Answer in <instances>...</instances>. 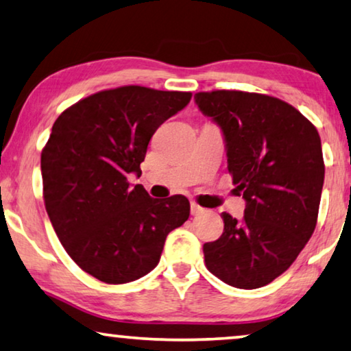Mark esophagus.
Listing matches in <instances>:
<instances>
[{
	"label": "esophagus",
	"mask_w": 351,
	"mask_h": 351,
	"mask_svg": "<svg viewBox=\"0 0 351 351\" xmlns=\"http://www.w3.org/2000/svg\"><path fill=\"white\" fill-rule=\"evenodd\" d=\"M205 211H206V209L198 206L197 203H191V214H192V216H200V214H203Z\"/></svg>",
	"instance_id": "1"
}]
</instances>
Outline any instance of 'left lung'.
Here are the masks:
<instances>
[{"mask_svg": "<svg viewBox=\"0 0 351 351\" xmlns=\"http://www.w3.org/2000/svg\"><path fill=\"white\" fill-rule=\"evenodd\" d=\"M193 99L221 128L228 171L245 200L241 221L222 213V237L203 245L206 268L237 289L268 285L315 230L325 181L320 135L277 97L221 90Z\"/></svg>", "mask_w": 351, "mask_h": 351, "instance_id": "obj_1", "label": "left lung"}]
</instances>
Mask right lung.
I'll use <instances>...</instances> for the list:
<instances>
[{
    "label": "right lung",
    "mask_w": 351,
    "mask_h": 351,
    "mask_svg": "<svg viewBox=\"0 0 351 351\" xmlns=\"http://www.w3.org/2000/svg\"><path fill=\"white\" fill-rule=\"evenodd\" d=\"M191 93L121 86L82 99L56 119L40 154L44 202L69 257L106 284H128L158 266L167 234L189 219L184 195L151 198L142 175L151 137Z\"/></svg>",
    "instance_id": "obj_1"
}]
</instances>
